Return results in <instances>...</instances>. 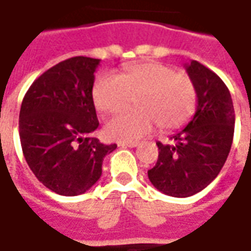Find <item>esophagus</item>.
<instances>
[{"instance_id": "34e87169", "label": "esophagus", "mask_w": 251, "mask_h": 251, "mask_svg": "<svg viewBox=\"0 0 251 251\" xmlns=\"http://www.w3.org/2000/svg\"><path fill=\"white\" fill-rule=\"evenodd\" d=\"M118 147L121 148H136L138 147V142H120Z\"/></svg>"}]
</instances>
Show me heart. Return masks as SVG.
<instances>
[{
	"label": "heart",
	"instance_id": "heart-1",
	"mask_svg": "<svg viewBox=\"0 0 251 251\" xmlns=\"http://www.w3.org/2000/svg\"><path fill=\"white\" fill-rule=\"evenodd\" d=\"M134 97L136 109L114 115L104 125V134L117 141H137L154 125L175 130L185 125L196 106L192 79L158 62L127 66L118 76L104 72L93 86V102L102 113H115Z\"/></svg>",
	"mask_w": 251,
	"mask_h": 251
}]
</instances>
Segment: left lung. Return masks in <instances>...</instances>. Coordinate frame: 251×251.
Listing matches in <instances>:
<instances>
[{
	"label": "left lung",
	"instance_id": "1",
	"mask_svg": "<svg viewBox=\"0 0 251 251\" xmlns=\"http://www.w3.org/2000/svg\"><path fill=\"white\" fill-rule=\"evenodd\" d=\"M184 67L196 87V111L188 125L171 137V144L157 142V163L148 171L151 183L175 198L198 194L219 175L235 124L231 95L221 77L196 60Z\"/></svg>",
	"mask_w": 251,
	"mask_h": 251
}]
</instances>
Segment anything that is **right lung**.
Returning a JSON list of instances; mask_svg holds the SVG:
<instances>
[{
    "label": "right lung",
    "mask_w": 251,
    "mask_h": 251,
    "mask_svg": "<svg viewBox=\"0 0 251 251\" xmlns=\"http://www.w3.org/2000/svg\"><path fill=\"white\" fill-rule=\"evenodd\" d=\"M99 59L70 57L32 83L20 110L23 153L39 181L63 196L91 188L102 175L103 158L117 145L91 137L99 126L93 102Z\"/></svg>",
    "instance_id": "add662e5"
}]
</instances>
